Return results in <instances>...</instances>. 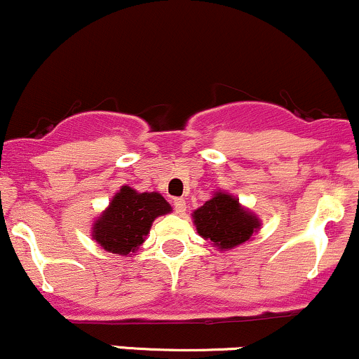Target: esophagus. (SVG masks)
Segmentation results:
<instances>
[{
    "label": "esophagus",
    "mask_w": 359,
    "mask_h": 359,
    "mask_svg": "<svg viewBox=\"0 0 359 359\" xmlns=\"http://www.w3.org/2000/svg\"><path fill=\"white\" fill-rule=\"evenodd\" d=\"M172 205H175V210L176 213H180V215H183V213L187 212V201L183 198H175L172 200Z\"/></svg>",
    "instance_id": "esophagus-1"
}]
</instances>
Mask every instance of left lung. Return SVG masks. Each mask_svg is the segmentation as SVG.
<instances>
[{
	"instance_id": "8db88e82",
	"label": "left lung",
	"mask_w": 359,
	"mask_h": 359,
	"mask_svg": "<svg viewBox=\"0 0 359 359\" xmlns=\"http://www.w3.org/2000/svg\"><path fill=\"white\" fill-rule=\"evenodd\" d=\"M193 222L203 239L222 251L244 244L259 229V219L241 207L239 200L224 191L213 193L208 201L193 212Z\"/></svg>"
}]
</instances>
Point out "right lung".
Here are the masks:
<instances>
[{
    "label": "right lung",
    "mask_w": 359,
    "mask_h": 359,
    "mask_svg": "<svg viewBox=\"0 0 359 359\" xmlns=\"http://www.w3.org/2000/svg\"><path fill=\"white\" fill-rule=\"evenodd\" d=\"M169 212L171 205L159 193H137L130 187H122L93 224L91 236L104 251L132 255L146 241L152 222Z\"/></svg>",
    "instance_id": "obj_1"
}]
</instances>
